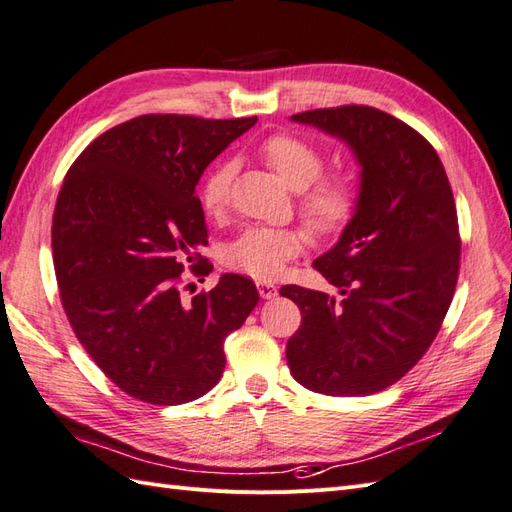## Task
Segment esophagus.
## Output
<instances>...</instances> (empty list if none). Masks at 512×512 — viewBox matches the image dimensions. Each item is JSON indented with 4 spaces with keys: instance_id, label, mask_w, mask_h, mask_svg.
Listing matches in <instances>:
<instances>
[{
    "instance_id": "1",
    "label": "esophagus",
    "mask_w": 512,
    "mask_h": 512,
    "mask_svg": "<svg viewBox=\"0 0 512 512\" xmlns=\"http://www.w3.org/2000/svg\"><path fill=\"white\" fill-rule=\"evenodd\" d=\"M256 286H258V293H260V297H263V299H273V297L278 295V286H276V284H271V282H258Z\"/></svg>"
}]
</instances>
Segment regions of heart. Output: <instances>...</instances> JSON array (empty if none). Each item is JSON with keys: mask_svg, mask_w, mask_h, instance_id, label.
Instances as JSON below:
<instances>
[{"mask_svg": "<svg viewBox=\"0 0 512 512\" xmlns=\"http://www.w3.org/2000/svg\"><path fill=\"white\" fill-rule=\"evenodd\" d=\"M258 154L289 189L302 191L299 210L310 228L328 234L341 230L352 219L356 210L354 182L345 173L319 178L323 156L315 145L293 134H273L260 145ZM232 180L234 162H221L208 173L199 189V202L208 215H221L228 208ZM302 247L304 234L299 230L249 228L223 249V263L267 282L276 280Z\"/></svg>", "mask_w": 512, "mask_h": 512, "instance_id": "b5f03b06", "label": "heart"}]
</instances>
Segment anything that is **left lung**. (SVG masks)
Instances as JSON below:
<instances>
[{"label":"left lung","instance_id":"left-lung-1","mask_svg":"<svg viewBox=\"0 0 512 512\" xmlns=\"http://www.w3.org/2000/svg\"><path fill=\"white\" fill-rule=\"evenodd\" d=\"M291 119L350 147L360 186L339 243L313 263L343 297L280 289L302 310L286 363L315 393H378L417 365L452 304L460 260L452 186L434 147L378 108H319Z\"/></svg>","mask_w":512,"mask_h":512}]
</instances>
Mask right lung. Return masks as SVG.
<instances>
[{
	"label": "right lung",
	"instance_id": "right-lung-1",
	"mask_svg": "<svg viewBox=\"0 0 512 512\" xmlns=\"http://www.w3.org/2000/svg\"><path fill=\"white\" fill-rule=\"evenodd\" d=\"M254 123L134 117L97 136L62 182L52 221L62 308L97 367L136 400L176 406L206 395L226 367L223 341L258 304L256 284L236 273L191 299L180 284L184 260L208 243L195 186Z\"/></svg>",
	"mask_w": 512,
	"mask_h": 512
}]
</instances>
